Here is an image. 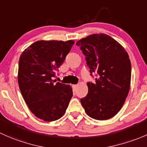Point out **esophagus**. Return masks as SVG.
Returning a JSON list of instances; mask_svg holds the SVG:
<instances>
[{
  "label": "esophagus",
  "instance_id": "obj_1",
  "mask_svg": "<svg viewBox=\"0 0 147 147\" xmlns=\"http://www.w3.org/2000/svg\"><path fill=\"white\" fill-rule=\"evenodd\" d=\"M72 88H73L74 90H76V88H77V85H72Z\"/></svg>",
  "mask_w": 147,
  "mask_h": 147
}]
</instances>
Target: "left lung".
Masks as SVG:
<instances>
[{
    "label": "left lung",
    "mask_w": 147,
    "mask_h": 147,
    "mask_svg": "<svg viewBox=\"0 0 147 147\" xmlns=\"http://www.w3.org/2000/svg\"><path fill=\"white\" fill-rule=\"evenodd\" d=\"M86 56L90 75L96 82H88V93L81 99L86 114L98 120L114 117L129 93L131 62L127 52L115 40L105 34H94L76 42Z\"/></svg>",
    "instance_id": "8db88e82"
}]
</instances>
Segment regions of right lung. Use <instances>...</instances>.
<instances>
[{
	"label": "right lung",
	"mask_w": 147,
	"mask_h": 147,
	"mask_svg": "<svg viewBox=\"0 0 147 147\" xmlns=\"http://www.w3.org/2000/svg\"><path fill=\"white\" fill-rule=\"evenodd\" d=\"M74 41L41 40L28 47L20 55L18 81L30 111L47 122L61 118L73 96L69 85L57 82L56 75Z\"/></svg>",
	"instance_id": "1"
}]
</instances>
